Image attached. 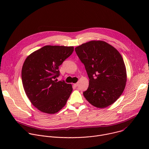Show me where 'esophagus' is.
Masks as SVG:
<instances>
[{"label":"esophagus","instance_id":"esophagus-1","mask_svg":"<svg viewBox=\"0 0 149 149\" xmlns=\"http://www.w3.org/2000/svg\"><path fill=\"white\" fill-rule=\"evenodd\" d=\"M74 86L75 87H77V86H78V83H75V84H74Z\"/></svg>","mask_w":149,"mask_h":149}]
</instances>
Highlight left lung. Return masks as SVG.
I'll return each instance as SVG.
<instances>
[{
	"label": "left lung",
	"instance_id": "obj_1",
	"mask_svg": "<svg viewBox=\"0 0 149 149\" xmlns=\"http://www.w3.org/2000/svg\"><path fill=\"white\" fill-rule=\"evenodd\" d=\"M89 81L84 97L97 108L113 104L122 94L127 81L124 62L119 52L102 40H91L75 48Z\"/></svg>",
	"mask_w": 149,
	"mask_h": 149
}]
</instances>
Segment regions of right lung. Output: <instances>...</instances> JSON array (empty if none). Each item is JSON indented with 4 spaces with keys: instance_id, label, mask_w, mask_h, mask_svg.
Returning a JSON list of instances; mask_svg holds the SVG:
<instances>
[{
    "instance_id": "right-lung-1",
    "label": "right lung",
    "mask_w": 149,
    "mask_h": 149,
    "mask_svg": "<svg viewBox=\"0 0 149 149\" xmlns=\"http://www.w3.org/2000/svg\"><path fill=\"white\" fill-rule=\"evenodd\" d=\"M74 51V47L47 45L30 54L22 69L25 92L31 103L40 111L55 114L67 103L72 85L56 81L59 66Z\"/></svg>"
}]
</instances>
